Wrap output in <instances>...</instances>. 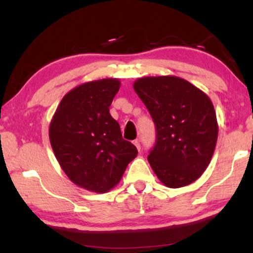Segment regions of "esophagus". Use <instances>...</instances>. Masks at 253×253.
<instances>
[{
  "instance_id": "1",
  "label": "esophagus",
  "mask_w": 253,
  "mask_h": 253,
  "mask_svg": "<svg viewBox=\"0 0 253 253\" xmlns=\"http://www.w3.org/2000/svg\"><path fill=\"white\" fill-rule=\"evenodd\" d=\"M133 144H134V146L137 147V150L140 151V141L138 140V139H136V140H133Z\"/></svg>"
}]
</instances>
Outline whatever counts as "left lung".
I'll list each match as a JSON object with an SVG mask.
<instances>
[{
    "label": "left lung",
    "mask_w": 253,
    "mask_h": 253,
    "mask_svg": "<svg viewBox=\"0 0 253 253\" xmlns=\"http://www.w3.org/2000/svg\"><path fill=\"white\" fill-rule=\"evenodd\" d=\"M133 88L155 124V144L147 157L155 175L168 188L191 184L215 150L217 122L211 99L175 76L139 78Z\"/></svg>",
    "instance_id": "1"
}]
</instances>
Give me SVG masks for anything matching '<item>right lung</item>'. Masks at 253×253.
Wrapping results in <instances>:
<instances>
[{
    "label": "right lung",
    "mask_w": 253,
    "mask_h": 253,
    "mask_svg": "<svg viewBox=\"0 0 253 253\" xmlns=\"http://www.w3.org/2000/svg\"><path fill=\"white\" fill-rule=\"evenodd\" d=\"M120 84L119 79L106 78L71 89L49 126L50 145L61 168L76 185L93 192H107L119 184L138 154L109 113Z\"/></svg>",
    "instance_id": "1"
}]
</instances>
